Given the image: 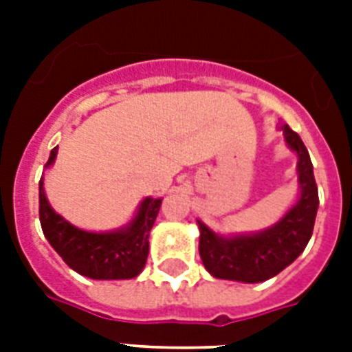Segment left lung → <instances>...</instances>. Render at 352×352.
<instances>
[{
  "label": "left lung",
  "mask_w": 352,
  "mask_h": 352,
  "mask_svg": "<svg viewBox=\"0 0 352 352\" xmlns=\"http://www.w3.org/2000/svg\"><path fill=\"white\" fill-rule=\"evenodd\" d=\"M285 140L298 153V175L301 195L296 206L265 232L239 237H221L199 221V254L204 268L214 278L259 283L267 281L287 268L301 252L314 230L320 199L314 181L312 162L300 135L289 124L281 126Z\"/></svg>",
  "instance_id": "obj_1"
}]
</instances>
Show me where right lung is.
Listing matches in <instances>:
<instances>
[{
  "mask_svg": "<svg viewBox=\"0 0 352 352\" xmlns=\"http://www.w3.org/2000/svg\"><path fill=\"white\" fill-rule=\"evenodd\" d=\"M52 148L47 166L56 159ZM162 199L146 197L129 226L107 234H93L54 214L40 181V223L43 235L63 261L91 279H129L142 272L149 252V230L159 215Z\"/></svg>",
  "mask_w": 352,
  "mask_h": 352,
  "instance_id": "obj_1",
  "label": "right lung"
}]
</instances>
